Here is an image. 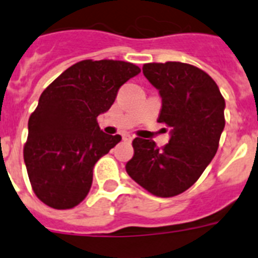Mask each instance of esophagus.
I'll return each instance as SVG.
<instances>
[{"mask_svg": "<svg viewBox=\"0 0 258 258\" xmlns=\"http://www.w3.org/2000/svg\"><path fill=\"white\" fill-rule=\"evenodd\" d=\"M122 140H124L125 142H132V141H133V137H132L131 134L125 133V134H122Z\"/></svg>", "mask_w": 258, "mask_h": 258, "instance_id": "34e87169", "label": "esophagus"}]
</instances>
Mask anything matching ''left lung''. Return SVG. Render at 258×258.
I'll use <instances>...</instances> for the list:
<instances>
[{
    "label": "left lung",
    "instance_id": "left-lung-1",
    "mask_svg": "<svg viewBox=\"0 0 258 258\" xmlns=\"http://www.w3.org/2000/svg\"><path fill=\"white\" fill-rule=\"evenodd\" d=\"M142 70L160 93L157 122L170 127L172 136L163 147L137 137L125 169L150 194L172 198L190 188L217 152L225 99L214 80L195 66L165 61L146 63Z\"/></svg>",
    "mask_w": 258,
    "mask_h": 258
}]
</instances>
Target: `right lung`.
<instances>
[{
    "instance_id": "right-lung-1",
    "label": "right lung",
    "mask_w": 258,
    "mask_h": 258,
    "mask_svg": "<svg viewBox=\"0 0 258 258\" xmlns=\"http://www.w3.org/2000/svg\"><path fill=\"white\" fill-rule=\"evenodd\" d=\"M140 72L129 61L85 59L42 92L29 116L23 155L32 190L44 204L71 209L85 199L95 163L121 141L118 134L103 133L97 117Z\"/></svg>"
}]
</instances>
